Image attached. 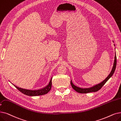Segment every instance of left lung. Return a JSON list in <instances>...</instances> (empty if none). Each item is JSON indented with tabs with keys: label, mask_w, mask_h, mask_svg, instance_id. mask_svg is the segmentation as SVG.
I'll return each instance as SVG.
<instances>
[{
	"label": "left lung",
	"mask_w": 121,
	"mask_h": 121,
	"mask_svg": "<svg viewBox=\"0 0 121 121\" xmlns=\"http://www.w3.org/2000/svg\"><path fill=\"white\" fill-rule=\"evenodd\" d=\"M114 43V42H113ZM115 45V44H114ZM114 64H113V66L112 68V69L109 73V75L108 76V77L105 79L103 81H102L101 82L99 83L96 85L92 87H89V88H81L78 86H76L73 84L72 82V80L71 81V85L72 86V87L73 90H75L78 93H87L89 92H96L99 90H100L101 87L104 85V84L109 79V78H111L113 73H114V72L115 71V69H116V64H117V57H116V52H115V58H114Z\"/></svg>",
	"instance_id": "obj_1"
}]
</instances>
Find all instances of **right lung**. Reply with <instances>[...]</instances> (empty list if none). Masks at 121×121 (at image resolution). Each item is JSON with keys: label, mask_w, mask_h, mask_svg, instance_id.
Instances as JSON below:
<instances>
[{"label": "right lung", "mask_w": 121, "mask_h": 121, "mask_svg": "<svg viewBox=\"0 0 121 121\" xmlns=\"http://www.w3.org/2000/svg\"><path fill=\"white\" fill-rule=\"evenodd\" d=\"M51 78L50 81L49 82L48 84L44 87L39 89V90H27V89H24L21 87H19L15 86L14 84L11 83L12 85L15 86V87L17 88L18 90L26 95L28 96H39V95H44L46 93H48L51 90V86H52V78Z\"/></svg>", "instance_id": "add662e5"}]
</instances>
